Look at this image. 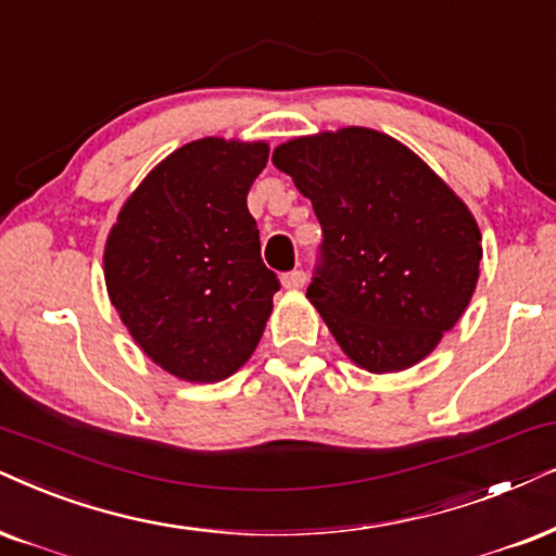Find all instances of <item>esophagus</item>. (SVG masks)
<instances>
[{"label": "esophagus", "mask_w": 556, "mask_h": 556, "mask_svg": "<svg viewBox=\"0 0 556 556\" xmlns=\"http://www.w3.org/2000/svg\"><path fill=\"white\" fill-rule=\"evenodd\" d=\"M305 282H307V277H305V271H302V269H294V271L282 274V287H285V290H302V287H305Z\"/></svg>", "instance_id": "esophagus-1"}]
</instances>
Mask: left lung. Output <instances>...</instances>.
I'll use <instances>...</instances> for the list:
<instances>
[{"instance_id": "left-lung-1", "label": "left lung", "mask_w": 556, "mask_h": 556, "mask_svg": "<svg viewBox=\"0 0 556 556\" xmlns=\"http://www.w3.org/2000/svg\"><path fill=\"white\" fill-rule=\"evenodd\" d=\"M271 161L323 226L307 300L343 354L371 375L424 362L480 279L482 236L465 200L397 138L359 125L287 140Z\"/></svg>"}]
</instances>
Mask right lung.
<instances>
[{
  "label": "right lung",
  "instance_id": "1",
  "mask_svg": "<svg viewBox=\"0 0 556 556\" xmlns=\"http://www.w3.org/2000/svg\"><path fill=\"white\" fill-rule=\"evenodd\" d=\"M266 140L200 138L151 168L104 243L110 302L140 351L185 382L251 359L279 290L245 197Z\"/></svg>",
  "mask_w": 556,
  "mask_h": 556
}]
</instances>
